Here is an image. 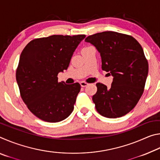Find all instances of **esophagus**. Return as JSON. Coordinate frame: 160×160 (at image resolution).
<instances>
[{
	"label": "esophagus",
	"mask_w": 160,
	"mask_h": 160,
	"mask_svg": "<svg viewBox=\"0 0 160 160\" xmlns=\"http://www.w3.org/2000/svg\"><path fill=\"white\" fill-rule=\"evenodd\" d=\"M89 85V84L88 83V82H84V81H82V82H80V85H81V87H86V86H88Z\"/></svg>",
	"instance_id": "34e87169"
}]
</instances>
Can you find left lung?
Instances as JSON below:
<instances>
[{"label":"left lung","instance_id":"8db88e82","mask_svg":"<svg viewBox=\"0 0 160 160\" xmlns=\"http://www.w3.org/2000/svg\"><path fill=\"white\" fill-rule=\"evenodd\" d=\"M85 41L96 47L102 58V68L113 77L110 88L97 83L92 100L97 112L107 118L121 117L131 112L144 91L148 63L141 46L130 35L103 32Z\"/></svg>","mask_w":160,"mask_h":160}]
</instances>
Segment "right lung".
<instances>
[{
  "label": "right lung",
  "instance_id": "1",
  "mask_svg": "<svg viewBox=\"0 0 160 160\" xmlns=\"http://www.w3.org/2000/svg\"><path fill=\"white\" fill-rule=\"evenodd\" d=\"M85 38V34H78L35 39L21 53L16 80L22 99L37 117L56 123L73 111L80 85L59 82L57 76L67 70L75 50Z\"/></svg>",
  "mask_w": 160,
  "mask_h": 160
}]
</instances>
